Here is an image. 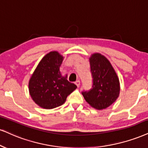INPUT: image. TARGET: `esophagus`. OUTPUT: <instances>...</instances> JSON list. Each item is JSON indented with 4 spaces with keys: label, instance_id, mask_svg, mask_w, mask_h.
Masks as SVG:
<instances>
[{
    "label": "esophagus",
    "instance_id": "obj_1",
    "mask_svg": "<svg viewBox=\"0 0 148 148\" xmlns=\"http://www.w3.org/2000/svg\"><path fill=\"white\" fill-rule=\"evenodd\" d=\"M75 84L76 85H77V87H79V85H80V81L79 80H77V81L75 82Z\"/></svg>",
    "mask_w": 148,
    "mask_h": 148
}]
</instances>
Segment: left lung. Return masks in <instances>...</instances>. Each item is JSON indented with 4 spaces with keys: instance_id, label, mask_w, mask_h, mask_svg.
Instances as JSON below:
<instances>
[{
    "instance_id": "1",
    "label": "left lung",
    "mask_w": 148,
    "mask_h": 148,
    "mask_svg": "<svg viewBox=\"0 0 148 148\" xmlns=\"http://www.w3.org/2000/svg\"><path fill=\"white\" fill-rule=\"evenodd\" d=\"M92 87L82 94L91 106L105 109L114 103L119 95V81L115 71L106 58L95 53L90 58Z\"/></svg>"
}]
</instances>
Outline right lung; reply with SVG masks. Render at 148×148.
I'll return each instance as SVG.
<instances>
[{
    "label": "right lung",
    "mask_w": 148,
    "mask_h": 148,
    "mask_svg": "<svg viewBox=\"0 0 148 148\" xmlns=\"http://www.w3.org/2000/svg\"><path fill=\"white\" fill-rule=\"evenodd\" d=\"M63 57L51 51L44 57L33 73L29 83L30 95L36 104L45 109L62 105L66 97L77 88L62 76L60 67Z\"/></svg>",
    "instance_id": "right-lung-1"
}]
</instances>
